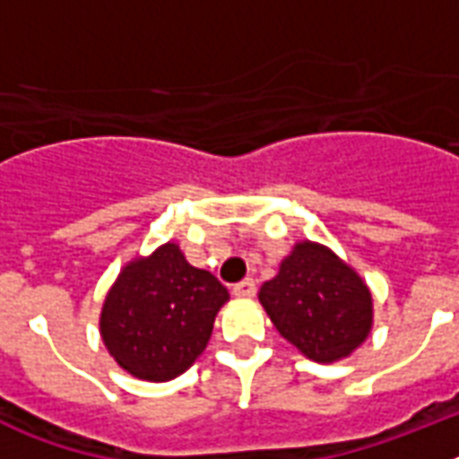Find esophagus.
Returning <instances> with one entry per match:
<instances>
[{"label":"esophagus","instance_id":"1","mask_svg":"<svg viewBox=\"0 0 459 459\" xmlns=\"http://www.w3.org/2000/svg\"><path fill=\"white\" fill-rule=\"evenodd\" d=\"M255 293H257V286L252 279H243L233 286V295H238V298H255Z\"/></svg>","mask_w":459,"mask_h":459}]
</instances>
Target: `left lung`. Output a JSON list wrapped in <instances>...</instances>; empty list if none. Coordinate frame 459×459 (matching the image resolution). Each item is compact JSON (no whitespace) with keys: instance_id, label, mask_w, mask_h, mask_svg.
I'll return each instance as SVG.
<instances>
[{"instance_id":"1","label":"left lung","mask_w":459,"mask_h":459,"mask_svg":"<svg viewBox=\"0 0 459 459\" xmlns=\"http://www.w3.org/2000/svg\"><path fill=\"white\" fill-rule=\"evenodd\" d=\"M259 302L307 359L331 364L362 345L374 326V300L359 273L331 247L295 243L279 273L262 283Z\"/></svg>"}]
</instances>
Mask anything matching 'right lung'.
Instances as JSON below:
<instances>
[{"mask_svg": "<svg viewBox=\"0 0 459 459\" xmlns=\"http://www.w3.org/2000/svg\"><path fill=\"white\" fill-rule=\"evenodd\" d=\"M229 290L186 259L178 243L135 257L104 298L100 335L114 362L140 381H171L204 352Z\"/></svg>", "mask_w": 459, "mask_h": 459, "instance_id": "right-lung-1", "label": "right lung"}]
</instances>
